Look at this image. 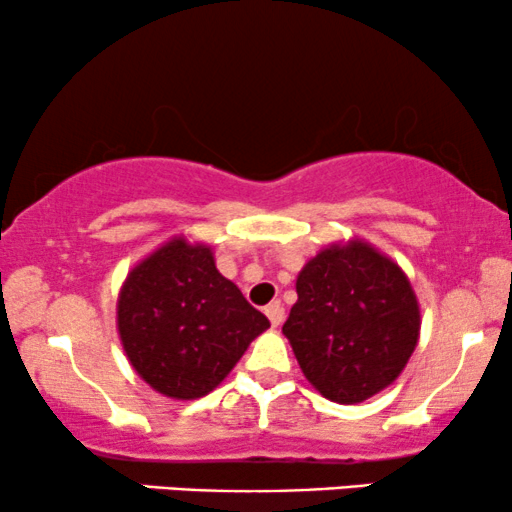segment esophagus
<instances>
[{"mask_svg":"<svg viewBox=\"0 0 512 512\" xmlns=\"http://www.w3.org/2000/svg\"><path fill=\"white\" fill-rule=\"evenodd\" d=\"M264 313H267L269 322H272V327H279L281 322H284V305H281L279 301L269 303L267 308H264Z\"/></svg>","mask_w":512,"mask_h":512,"instance_id":"esophagus-1","label":"esophagus"}]
</instances>
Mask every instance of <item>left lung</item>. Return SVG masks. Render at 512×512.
Masks as SVG:
<instances>
[{"label":"left lung","mask_w":512,"mask_h":512,"mask_svg":"<svg viewBox=\"0 0 512 512\" xmlns=\"http://www.w3.org/2000/svg\"><path fill=\"white\" fill-rule=\"evenodd\" d=\"M281 332L322 397L358 404L399 378L419 344L421 308L404 269L363 238L305 262Z\"/></svg>","instance_id":"8db88e82"}]
</instances>
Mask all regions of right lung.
Wrapping results in <instances>:
<instances>
[{"label":"right lung","mask_w":512,"mask_h":512,"mask_svg":"<svg viewBox=\"0 0 512 512\" xmlns=\"http://www.w3.org/2000/svg\"><path fill=\"white\" fill-rule=\"evenodd\" d=\"M269 327L216 269L202 240L173 236L129 269L117 293V334L129 366L170 399L209 395Z\"/></svg>","instance_id":"1"}]
</instances>
